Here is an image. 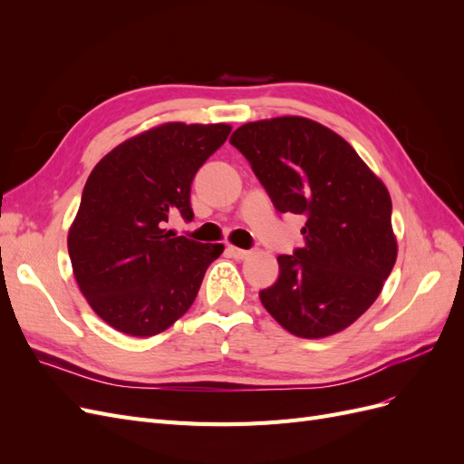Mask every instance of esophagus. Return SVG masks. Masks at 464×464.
Returning <instances> with one entry per match:
<instances>
[{"instance_id": "obj_1", "label": "esophagus", "mask_w": 464, "mask_h": 464, "mask_svg": "<svg viewBox=\"0 0 464 464\" xmlns=\"http://www.w3.org/2000/svg\"><path fill=\"white\" fill-rule=\"evenodd\" d=\"M227 251H228V254H230L234 259H246V257L251 254V251L240 249V247H236V246H228Z\"/></svg>"}]
</instances>
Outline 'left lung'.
<instances>
[{
    "instance_id": "8db88e82",
    "label": "left lung",
    "mask_w": 464,
    "mask_h": 464,
    "mask_svg": "<svg viewBox=\"0 0 464 464\" xmlns=\"http://www.w3.org/2000/svg\"><path fill=\"white\" fill-rule=\"evenodd\" d=\"M230 143L280 213L304 215L305 246L278 256L261 304L288 333L325 339L366 314L397 261L391 195L344 139L314 120L244 123Z\"/></svg>"
}]
</instances>
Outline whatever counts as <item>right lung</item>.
I'll return each instance as SVG.
<instances>
[{
  "label": "right lung",
  "instance_id": "1",
  "mask_svg": "<svg viewBox=\"0 0 464 464\" xmlns=\"http://www.w3.org/2000/svg\"><path fill=\"white\" fill-rule=\"evenodd\" d=\"M230 131L228 123L168 121L92 168L67 249L79 290L110 327L143 339L191 307L224 246L172 237L166 222L193 218L191 181Z\"/></svg>",
  "mask_w": 464,
  "mask_h": 464
}]
</instances>
